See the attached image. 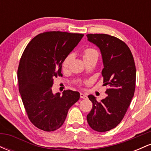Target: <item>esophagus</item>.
<instances>
[{
	"instance_id": "1",
	"label": "esophagus",
	"mask_w": 151,
	"mask_h": 151,
	"mask_svg": "<svg viewBox=\"0 0 151 151\" xmlns=\"http://www.w3.org/2000/svg\"><path fill=\"white\" fill-rule=\"evenodd\" d=\"M80 97L81 99H87V96L85 93H80Z\"/></svg>"
}]
</instances>
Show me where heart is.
Here are the masks:
<instances>
[{"label": "heart", "mask_w": 151, "mask_h": 151, "mask_svg": "<svg viewBox=\"0 0 151 151\" xmlns=\"http://www.w3.org/2000/svg\"><path fill=\"white\" fill-rule=\"evenodd\" d=\"M99 58V52L97 50L93 48H86L84 50V52H83V59H84V62L88 61L89 60H92V59H96L98 60ZM73 58V55L72 54L67 55L66 57L65 60H64L63 62H62V66H63L64 68H67L70 65V62L71 60Z\"/></svg>", "instance_id": "b5f03b06"}]
</instances>
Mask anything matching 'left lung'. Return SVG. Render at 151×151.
<instances>
[{"mask_svg":"<svg viewBox=\"0 0 151 151\" xmlns=\"http://www.w3.org/2000/svg\"><path fill=\"white\" fill-rule=\"evenodd\" d=\"M88 41L101 52L104 68V85L108 86V96L98 102L88 96L93 106L86 116L90 127L106 132L120 124L133 97L136 70L132 53L125 42L106 34H88Z\"/></svg>","mask_w":151,"mask_h":151,"instance_id":"1","label":"left lung"}]
</instances>
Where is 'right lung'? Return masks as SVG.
<instances>
[{"instance_id":"obj_1","label":"right lung","mask_w":151,"mask_h":151,"mask_svg":"<svg viewBox=\"0 0 151 151\" xmlns=\"http://www.w3.org/2000/svg\"><path fill=\"white\" fill-rule=\"evenodd\" d=\"M84 35L47 32L26 47L18 70L19 91L29 119L38 129L53 131L61 127L69 109L80 98L72 90L53 93V78L61 76L62 65Z\"/></svg>"}]
</instances>
